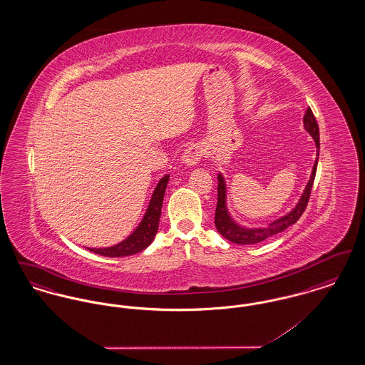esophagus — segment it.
I'll use <instances>...</instances> for the list:
<instances>
[{"mask_svg": "<svg viewBox=\"0 0 365 365\" xmlns=\"http://www.w3.org/2000/svg\"><path fill=\"white\" fill-rule=\"evenodd\" d=\"M201 156H202V148L198 143H191L185 149L182 155V163L186 167H191L201 160Z\"/></svg>", "mask_w": 365, "mask_h": 365, "instance_id": "obj_1", "label": "esophagus"}]
</instances>
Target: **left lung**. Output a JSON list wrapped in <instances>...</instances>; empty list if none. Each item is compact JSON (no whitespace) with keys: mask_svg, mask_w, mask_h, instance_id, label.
<instances>
[{"mask_svg":"<svg viewBox=\"0 0 365 365\" xmlns=\"http://www.w3.org/2000/svg\"><path fill=\"white\" fill-rule=\"evenodd\" d=\"M304 127L312 137L314 143H316V160L313 164L312 174L311 178L304 189V192L297 202L294 208L292 209L287 215L279 217L269 223L267 227H260V228H246V227L240 226L230 215L227 209V186L226 179L222 174L217 175V205H216V212H215V226L216 230L232 243L238 245H253L259 243L275 234H279L284 231L287 227L293 226L297 223V220L301 217L304 210L308 205L309 197H311V190H312L313 180L316 175V168H317V160H319V149H320V137H319V125L313 116L312 109L308 108L304 116Z\"/></svg>","mask_w":365,"mask_h":365,"instance_id":"1","label":"left lung"}]
</instances>
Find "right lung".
Masks as SVG:
<instances>
[{"mask_svg": "<svg viewBox=\"0 0 365 365\" xmlns=\"http://www.w3.org/2000/svg\"><path fill=\"white\" fill-rule=\"evenodd\" d=\"M170 180V175H164L158 183L156 189L152 194L150 202L148 209L140 220L138 227L125 238L122 242L116 243L109 247H87L90 252H94L97 255L106 256V257H124V256H133L135 253L142 252L146 249L150 243L153 242L158 230V222L161 216V207H163V198L167 189V183Z\"/></svg>", "mask_w": 365, "mask_h": 365, "instance_id": "obj_1", "label": "right lung"}]
</instances>
